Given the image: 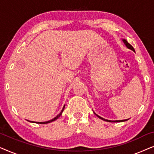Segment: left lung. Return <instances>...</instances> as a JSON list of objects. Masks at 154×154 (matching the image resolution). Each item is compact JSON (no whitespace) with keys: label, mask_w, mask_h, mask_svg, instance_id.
<instances>
[{"label":"left lung","mask_w":154,"mask_h":154,"mask_svg":"<svg viewBox=\"0 0 154 154\" xmlns=\"http://www.w3.org/2000/svg\"><path fill=\"white\" fill-rule=\"evenodd\" d=\"M123 43H125V45H126V47H127L128 49H130L131 50H132V51H134V52H135V50H134V48L132 47V46L130 45V43H128V42L126 41L125 39H123ZM94 114H95L97 116L98 118H100V119H102V120H103V121H107V122H111V123H116V122H123V121H128V119H125V120H121V121H109V120H106V119H103V118H102L101 116H98L97 114H96L94 112Z\"/></svg>","instance_id":"1"}]
</instances>
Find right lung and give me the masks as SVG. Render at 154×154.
<instances>
[{
	"instance_id": "1",
	"label": "right lung",
	"mask_w": 154,
	"mask_h": 154,
	"mask_svg": "<svg viewBox=\"0 0 154 154\" xmlns=\"http://www.w3.org/2000/svg\"><path fill=\"white\" fill-rule=\"evenodd\" d=\"M64 107H65V105L64 106V107H63V109H62V110L61 111V112L59 113V114L57 116L55 117V118H54V119H52V120H50V121H45V122H32V123H39V124H46V123H51V122H52V121H55V120H57L58 119L59 117L61 115H62V112H63V111H64ZM29 122H31V121H29Z\"/></svg>"
}]
</instances>
